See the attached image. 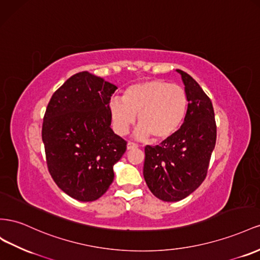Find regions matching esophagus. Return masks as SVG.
<instances>
[{"instance_id": "34e87169", "label": "esophagus", "mask_w": 260, "mask_h": 260, "mask_svg": "<svg viewBox=\"0 0 260 260\" xmlns=\"http://www.w3.org/2000/svg\"><path fill=\"white\" fill-rule=\"evenodd\" d=\"M138 147V144L137 143H135V142H128V144H127V149L128 150H133V149H137Z\"/></svg>"}]
</instances>
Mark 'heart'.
I'll use <instances>...</instances> for the list:
<instances>
[{
	"label": "heart",
	"mask_w": 260,
	"mask_h": 260,
	"mask_svg": "<svg viewBox=\"0 0 260 260\" xmlns=\"http://www.w3.org/2000/svg\"><path fill=\"white\" fill-rule=\"evenodd\" d=\"M188 106L184 87L155 79L132 84L124 90L123 100H111L109 110L117 135H127L139 115L136 137L144 140L151 136L155 141H163L180 129Z\"/></svg>",
	"instance_id": "b5f03b06"
}]
</instances>
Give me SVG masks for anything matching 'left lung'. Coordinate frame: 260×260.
Returning a JSON list of instances; mask_svg holds the SVG:
<instances>
[{
	"mask_svg": "<svg viewBox=\"0 0 260 260\" xmlns=\"http://www.w3.org/2000/svg\"><path fill=\"white\" fill-rule=\"evenodd\" d=\"M180 73L189 106L180 129L159 145H146L143 176L156 198L174 202L186 198L206 179L216 141L211 100L186 72Z\"/></svg>",
	"mask_w": 260,
	"mask_h": 260,
	"instance_id": "1",
	"label": "left lung"
}]
</instances>
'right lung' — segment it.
<instances>
[{"mask_svg": "<svg viewBox=\"0 0 260 260\" xmlns=\"http://www.w3.org/2000/svg\"><path fill=\"white\" fill-rule=\"evenodd\" d=\"M117 86L87 71L67 80L53 93L41 137L55 184L70 197L94 201L114 180V165L127 141L110 128V98Z\"/></svg>", "mask_w": 260, "mask_h": 260, "instance_id": "obj_1", "label": "right lung"}]
</instances>
